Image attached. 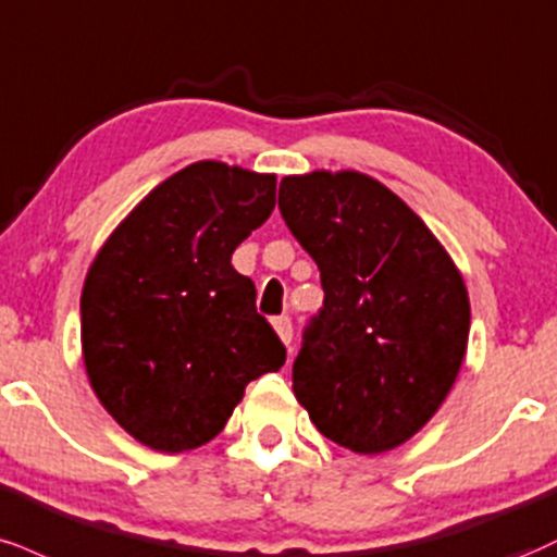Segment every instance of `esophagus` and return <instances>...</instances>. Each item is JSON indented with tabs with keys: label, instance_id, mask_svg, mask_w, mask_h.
I'll use <instances>...</instances> for the list:
<instances>
[{
	"label": "esophagus",
	"instance_id": "34e87169",
	"mask_svg": "<svg viewBox=\"0 0 557 557\" xmlns=\"http://www.w3.org/2000/svg\"><path fill=\"white\" fill-rule=\"evenodd\" d=\"M272 324H274V332H277V337L283 339L285 345H290L293 343V321L287 317H277Z\"/></svg>",
	"mask_w": 557,
	"mask_h": 557
}]
</instances>
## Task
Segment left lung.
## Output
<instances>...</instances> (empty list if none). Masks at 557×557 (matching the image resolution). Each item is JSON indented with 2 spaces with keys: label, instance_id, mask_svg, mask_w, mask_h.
<instances>
[{
  "label": "left lung",
  "instance_id": "left-lung-1",
  "mask_svg": "<svg viewBox=\"0 0 557 557\" xmlns=\"http://www.w3.org/2000/svg\"><path fill=\"white\" fill-rule=\"evenodd\" d=\"M277 205L324 287L293 392L334 444L397 448L457 381L470 337L465 280L423 220L363 173L287 176Z\"/></svg>",
  "mask_w": 557,
  "mask_h": 557
}]
</instances>
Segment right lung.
<instances>
[{
  "mask_svg": "<svg viewBox=\"0 0 557 557\" xmlns=\"http://www.w3.org/2000/svg\"><path fill=\"white\" fill-rule=\"evenodd\" d=\"M274 189L267 173L186 165L92 261L79 298L87 379L139 444L165 454L207 444L246 384L283 368L285 345L257 313V287L231 264L272 214Z\"/></svg>",
  "mask_w": 557,
  "mask_h": 557,
  "instance_id": "right-lung-1",
  "label": "right lung"
}]
</instances>
